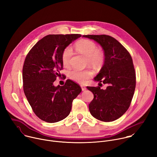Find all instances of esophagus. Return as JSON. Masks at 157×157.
I'll return each mask as SVG.
<instances>
[{"label":"esophagus","mask_w":157,"mask_h":157,"mask_svg":"<svg viewBox=\"0 0 157 157\" xmlns=\"http://www.w3.org/2000/svg\"><path fill=\"white\" fill-rule=\"evenodd\" d=\"M81 89H82V91H85L86 89V87L85 86H82V85L81 86Z\"/></svg>","instance_id":"esophagus-1"}]
</instances>
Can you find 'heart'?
I'll use <instances>...</instances> for the list:
<instances>
[{"mask_svg":"<svg viewBox=\"0 0 157 157\" xmlns=\"http://www.w3.org/2000/svg\"><path fill=\"white\" fill-rule=\"evenodd\" d=\"M75 49L78 53L87 57V62L93 66H99L104 62V53L98 50L96 44L91 40L84 39L78 41L75 44ZM72 55L73 51L70 47H67L63 50L61 60L64 66L67 67L70 65ZM92 75L93 72L89 70H81L75 68L69 73L70 79L79 83H84Z\"/></svg>","mask_w":157,"mask_h":157,"instance_id":"obj_1","label":"heart"}]
</instances>
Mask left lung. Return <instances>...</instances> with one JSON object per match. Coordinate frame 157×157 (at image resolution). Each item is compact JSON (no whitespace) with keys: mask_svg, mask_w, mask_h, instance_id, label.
Segmentation results:
<instances>
[{"mask_svg":"<svg viewBox=\"0 0 157 157\" xmlns=\"http://www.w3.org/2000/svg\"><path fill=\"white\" fill-rule=\"evenodd\" d=\"M82 36L98 42L105 57L102 68L94 80L107 86L105 89L99 86L87 87L94 94V99L89 105V112L99 121H116L128 109L135 91L136 77L132 57L122 44L110 36Z\"/></svg>","mask_w":157,"mask_h":157,"instance_id":"left-lung-1","label":"left lung"}]
</instances>
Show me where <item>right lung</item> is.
I'll use <instances>...</instances> for the list:
<instances>
[{"mask_svg":"<svg viewBox=\"0 0 157 157\" xmlns=\"http://www.w3.org/2000/svg\"><path fill=\"white\" fill-rule=\"evenodd\" d=\"M81 36L79 34L47 35L25 58L22 71L24 93L34 113L43 121L54 123L65 119L70 113L73 99L82 91L70 79L63 86L53 84L61 76L63 50Z\"/></svg>","mask_w":157,"mask_h":157,"instance_id":"1","label":"right lung"}]
</instances>
